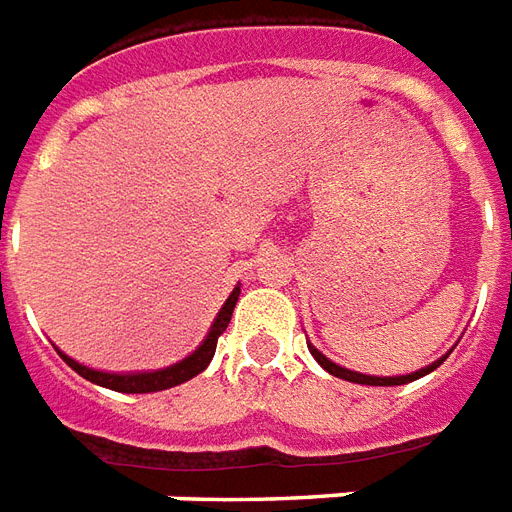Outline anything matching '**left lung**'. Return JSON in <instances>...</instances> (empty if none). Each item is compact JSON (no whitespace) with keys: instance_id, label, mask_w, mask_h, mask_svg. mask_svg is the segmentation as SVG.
Segmentation results:
<instances>
[{"instance_id":"left-lung-1","label":"left lung","mask_w":512,"mask_h":512,"mask_svg":"<svg viewBox=\"0 0 512 512\" xmlns=\"http://www.w3.org/2000/svg\"><path fill=\"white\" fill-rule=\"evenodd\" d=\"M307 345H310V354L315 356V362H318V365H321L323 370H326V373H332V376L343 378V381H351V384H365V386H400V384H411V381H417V378L433 373V370H436V367H439L441 362H444V359H447V356L452 354V348H450V351H447V354H444V356H439L436 362H430L428 367H422V370H417V373H408V376H365V373H356V370H348V367L332 362L329 356H323L321 351H318V348H315V345H312V343H307Z\"/></svg>"}]
</instances>
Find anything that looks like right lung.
I'll use <instances>...</instances> for the list:
<instances>
[{
  "mask_svg": "<svg viewBox=\"0 0 512 512\" xmlns=\"http://www.w3.org/2000/svg\"><path fill=\"white\" fill-rule=\"evenodd\" d=\"M238 293L241 288L235 285L233 293L227 296V301L222 304V310L216 312V318H213L211 329L205 334V340H202L194 351H191L186 359H180L175 365L161 367V370H136V373H106V370H95V367H87L82 362H76L71 356L60 351L57 345V354L62 356V362L76 370L79 376L87 378V381H93L98 386H106V389H115V392H126V395H147V392H161V389H172V386L183 384V381H189V378L200 376L205 367L211 365L213 354H216V340H219V334L227 329V323L233 318L235 310V301H238Z\"/></svg>",
  "mask_w": 512,
  "mask_h": 512,
  "instance_id": "right-lung-1",
  "label": "right lung"
}]
</instances>
